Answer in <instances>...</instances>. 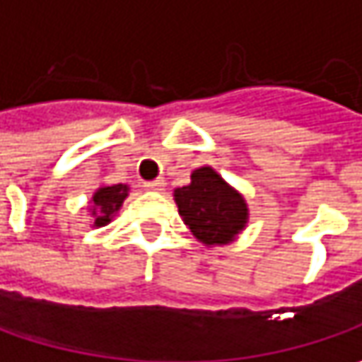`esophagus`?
<instances>
[{
  "label": "esophagus",
  "instance_id": "1",
  "mask_svg": "<svg viewBox=\"0 0 362 362\" xmlns=\"http://www.w3.org/2000/svg\"><path fill=\"white\" fill-rule=\"evenodd\" d=\"M163 186H165V180H163V178L145 182V188H147V190H153V192H159V190H163Z\"/></svg>",
  "mask_w": 362,
  "mask_h": 362
}]
</instances>
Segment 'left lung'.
I'll use <instances>...</instances> for the list:
<instances>
[{"instance_id": "left-lung-1", "label": "left lung", "mask_w": 362, "mask_h": 362, "mask_svg": "<svg viewBox=\"0 0 362 362\" xmlns=\"http://www.w3.org/2000/svg\"><path fill=\"white\" fill-rule=\"evenodd\" d=\"M182 221L205 247L232 243L247 226L245 197L205 165L190 174V184L174 190Z\"/></svg>"}]
</instances>
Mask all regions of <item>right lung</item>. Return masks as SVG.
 Listing matches in <instances>:
<instances>
[{
  "mask_svg": "<svg viewBox=\"0 0 362 362\" xmlns=\"http://www.w3.org/2000/svg\"><path fill=\"white\" fill-rule=\"evenodd\" d=\"M128 190H130L128 184H112V186L97 188L90 199V203H93L90 215L95 217L93 226H97V228L107 226L114 219V215L119 211L124 199L128 197Z\"/></svg>",
  "mask_w": 362,
  "mask_h": 362,
  "instance_id": "1",
  "label": "right lung"
}]
</instances>
